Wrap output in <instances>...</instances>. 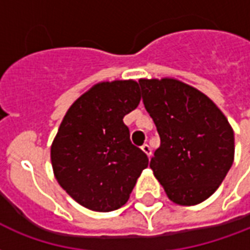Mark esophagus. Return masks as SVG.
I'll return each mask as SVG.
<instances>
[{
    "label": "esophagus",
    "instance_id": "esophagus-1",
    "mask_svg": "<svg viewBox=\"0 0 250 250\" xmlns=\"http://www.w3.org/2000/svg\"><path fill=\"white\" fill-rule=\"evenodd\" d=\"M141 149H143V152L146 154L147 157H150V156H152V149H150V146H149L147 144H144L143 146H141Z\"/></svg>",
    "mask_w": 250,
    "mask_h": 250
}]
</instances>
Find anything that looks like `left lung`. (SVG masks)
Returning <instances> with one entry per match:
<instances>
[{
  "label": "left lung",
  "mask_w": 250,
  "mask_h": 250,
  "mask_svg": "<svg viewBox=\"0 0 250 250\" xmlns=\"http://www.w3.org/2000/svg\"><path fill=\"white\" fill-rule=\"evenodd\" d=\"M138 83L161 140L150 160L154 176L178 205L205 201L232 167V126L210 98L188 83L174 78Z\"/></svg>",
  "instance_id": "8db88e82"
}]
</instances>
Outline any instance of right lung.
<instances>
[{"instance_id":"obj_1","label":"right lung","mask_w":250,"mask_h":250,"mask_svg":"<svg viewBox=\"0 0 250 250\" xmlns=\"http://www.w3.org/2000/svg\"><path fill=\"white\" fill-rule=\"evenodd\" d=\"M140 100L136 81H106L83 93L65 114L50 158L56 180L80 205L112 212L129 200L149 164L124 124Z\"/></svg>"}]
</instances>
